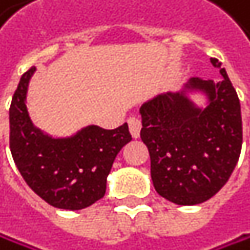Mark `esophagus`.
Here are the masks:
<instances>
[{
	"mask_svg": "<svg viewBox=\"0 0 250 250\" xmlns=\"http://www.w3.org/2000/svg\"><path fill=\"white\" fill-rule=\"evenodd\" d=\"M128 125H129L131 135L134 137V139H139V137H140V129H142V121L137 116H132V118L128 119Z\"/></svg>",
	"mask_w": 250,
	"mask_h": 250,
	"instance_id": "34e87169",
	"label": "esophagus"
}]
</instances>
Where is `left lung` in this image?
I'll return each mask as SVG.
<instances>
[{
  "mask_svg": "<svg viewBox=\"0 0 250 250\" xmlns=\"http://www.w3.org/2000/svg\"><path fill=\"white\" fill-rule=\"evenodd\" d=\"M222 80L192 77L186 89L201 91L204 108L185 92H167L142 105L140 137L149 149L150 176L156 192L166 200L194 206L213 197L228 182L240 156L243 131L240 101L225 68Z\"/></svg>",
  "mask_w": 250,
  "mask_h": 250,
  "instance_id": "8db88e82",
  "label": "left lung"
}]
</instances>
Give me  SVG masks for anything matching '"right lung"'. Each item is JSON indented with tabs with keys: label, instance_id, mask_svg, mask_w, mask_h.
<instances>
[{
	"label": "right lung",
	"instance_id": "add662e5",
	"mask_svg": "<svg viewBox=\"0 0 250 250\" xmlns=\"http://www.w3.org/2000/svg\"><path fill=\"white\" fill-rule=\"evenodd\" d=\"M35 67L21 77L10 105V150L29 188L58 208L80 210L101 200L121 149L131 142L128 124L116 129L91 125L68 139H52L35 128L26 91Z\"/></svg>",
	"mask_w": 250,
	"mask_h": 250
}]
</instances>
